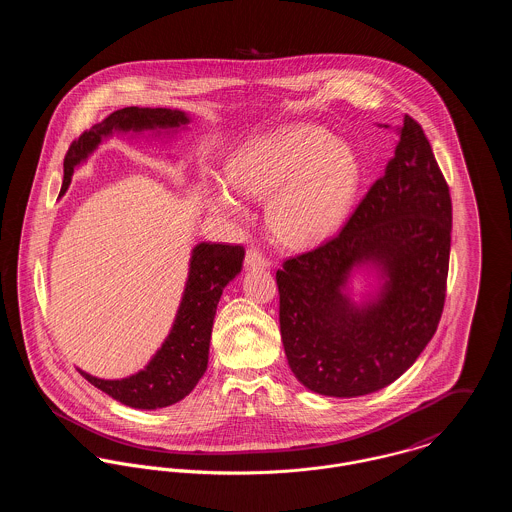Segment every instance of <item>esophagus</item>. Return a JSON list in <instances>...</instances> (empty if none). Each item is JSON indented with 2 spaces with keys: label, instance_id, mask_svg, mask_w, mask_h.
Listing matches in <instances>:
<instances>
[{
  "label": "esophagus",
  "instance_id": "34e87169",
  "mask_svg": "<svg viewBox=\"0 0 512 512\" xmlns=\"http://www.w3.org/2000/svg\"><path fill=\"white\" fill-rule=\"evenodd\" d=\"M244 264H246V268L248 270H260V268H268L270 266V258H266L264 256V252L260 250V248H248L246 250V260H244Z\"/></svg>",
  "mask_w": 512,
  "mask_h": 512
}]
</instances>
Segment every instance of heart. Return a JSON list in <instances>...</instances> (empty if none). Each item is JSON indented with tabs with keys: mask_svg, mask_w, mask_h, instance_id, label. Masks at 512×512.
I'll return each mask as SVG.
<instances>
[{
	"mask_svg": "<svg viewBox=\"0 0 512 512\" xmlns=\"http://www.w3.org/2000/svg\"><path fill=\"white\" fill-rule=\"evenodd\" d=\"M226 177L240 195L270 199L266 222L272 238L284 248L303 250L339 230L361 169L353 151L325 128L292 124L238 147L226 163ZM231 190L217 181L213 201L224 211H240Z\"/></svg>",
	"mask_w": 512,
	"mask_h": 512,
	"instance_id": "heart-1",
	"label": "heart"
}]
</instances>
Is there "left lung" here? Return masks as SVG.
I'll return each mask as SVG.
<instances>
[{
    "mask_svg": "<svg viewBox=\"0 0 512 512\" xmlns=\"http://www.w3.org/2000/svg\"><path fill=\"white\" fill-rule=\"evenodd\" d=\"M451 197L422 126L404 116L384 175L337 236L276 272L280 331L295 378L323 396L376 392L416 363L438 329L449 268ZM385 278L363 306L353 269Z\"/></svg>",
    "mask_w": 512,
    "mask_h": 512,
    "instance_id": "1",
    "label": "left lung"
}]
</instances>
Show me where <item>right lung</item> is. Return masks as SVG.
I'll use <instances>...</instances> for the list:
<instances>
[{
	"label": "right lung",
	"instance_id": "right-lung-1",
	"mask_svg": "<svg viewBox=\"0 0 512 512\" xmlns=\"http://www.w3.org/2000/svg\"><path fill=\"white\" fill-rule=\"evenodd\" d=\"M189 124V116L169 108H122L106 120L92 126L74 140L65 155V193L71 185L74 167L80 165L102 138L112 132H144V130H177ZM244 248L232 244L201 242L193 248L189 278L183 292L175 323L149 361V365L122 380L96 378L78 368V372L96 388L114 400L140 410H155L183 400L205 374L209 363V345L213 321L224 286L242 270Z\"/></svg>",
	"mask_w": 512,
	"mask_h": 512
}]
</instances>
